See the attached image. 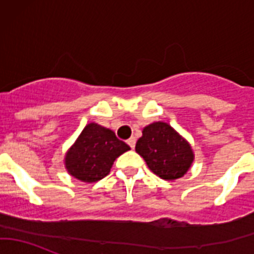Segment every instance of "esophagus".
Instances as JSON below:
<instances>
[{"label": "esophagus", "instance_id": "1", "mask_svg": "<svg viewBox=\"0 0 254 254\" xmlns=\"http://www.w3.org/2000/svg\"><path fill=\"white\" fill-rule=\"evenodd\" d=\"M127 145L130 146V147H131V148H135V143H136V139H135L134 136H131V137H130L129 140H127Z\"/></svg>", "mask_w": 254, "mask_h": 254}]
</instances>
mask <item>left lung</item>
Wrapping results in <instances>:
<instances>
[{
    "instance_id": "left-lung-1",
    "label": "left lung",
    "mask_w": 254,
    "mask_h": 254,
    "mask_svg": "<svg viewBox=\"0 0 254 254\" xmlns=\"http://www.w3.org/2000/svg\"><path fill=\"white\" fill-rule=\"evenodd\" d=\"M135 151L147 167L165 181H176L187 175L195 157L188 140L165 122L146 125Z\"/></svg>"
}]
</instances>
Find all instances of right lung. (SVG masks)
I'll return each mask as SVG.
<instances>
[{
	"label": "right lung",
	"mask_w": 254,
	"mask_h": 254,
	"mask_svg": "<svg viewBox=\"0 0 254 254\" xmlns=\"http://www.w3.org/2000/svg\"><path fill=\"white\" fill-rule=\"evenodd\" d=\"M129 150V146L118 139L113 130L89 123L67 150L64 163L73 178L93 183L108 176L114 161Z\"/></svg>",
	"instance_id": "right-lung-1"
}]
</instances>
